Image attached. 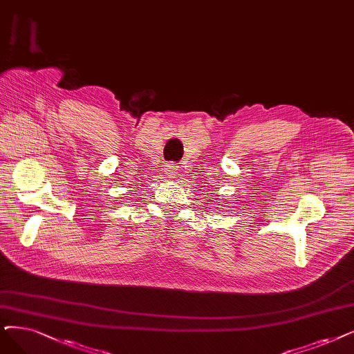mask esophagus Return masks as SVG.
I'll use <instances>...</instances> for the list:
<instances>
[{
	"label": "esophagus",
	"mask_w": 354,
	"mask_h": 354,
	"mask_svg": "<svg viewBox=\"0 0 354 354\" xmlns=\"http://www.w3.org/2000/svg\"><path fill=\"white\" fill-rule=\"evenodd\" d=\"M177 169H178L177 164H167L165 168H164V174L167 176V178H176L177 177Z\"/></svg>",
	"instance_id": "1"
}]
</instances>
